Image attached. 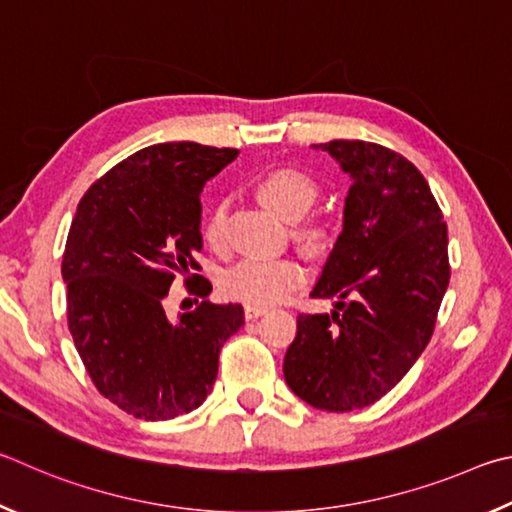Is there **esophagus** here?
Instances as JSON below:
<instances>
[{
	"instance_id": "obj_1",
	"label": "esophagus",
	"mask_w": 512,
	"mask_h": 512,
	"mask_svg": "<svg viewBox=\"0 0 512 512\" xmlns=\"http://www.w3.org/2000/svg\"><path fill=\"white\" fill-rule=\"evenodd\" d=\"M267 308L265 306H251V303H247L245 306V319H258L261 315H265Z\"/></svg>"
}]
</instances>
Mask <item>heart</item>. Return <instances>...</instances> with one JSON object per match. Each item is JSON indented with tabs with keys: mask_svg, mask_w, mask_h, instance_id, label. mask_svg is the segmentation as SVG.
Listing matches in <instances>:
<instances>
[{
	"mask_svg": "<svg viewBox=\"0 0 512 512\" xmlns=\"http://www.w3.org/2000/svg\"><path fill=\"white\" fill-rule=\"evenodd\" d=\"M254 193L267 211L281 220L294 222L306 215L319 197V186L312 177L294 168H274L256 179ZM224 211L220 206L204 218V240L211 247L220 245ZM303 238L317 240L315 229H303ZM306 281V270L294 258H247L233 265L222 276V290L227 297L251 303V306H270L283 301L288 294Z\"/></svg>",
	"mask_w": 512,
	"mask_h": 512,
	"instance_id": "1",
	"label": "heart"
}]
</instances>
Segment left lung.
Here are the masks:
<instances>
[{"mask_svg": "<svg viewBox=\"0 0 512 512\" xmlns=\"http://www.w3.org/2000/svg\"><path fill=\"white\" fill-rule=\"evenodd\" d=\"M351 177L342 233L312 288L335 310L299 315L283 375L321 411L373 405L416 364L450 283L447 227L418 168L369 141L321 146Z\"/></svg>", "mask_w": 512, "mask_h": 512, "instance_id": "obj_1", "label": "left lung"}]
</instances>
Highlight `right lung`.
Masks as SVG:
<instances>
[{"instance_id":"right-lung-1","label":"right lung","mask_w":512,"mask_h":512,"mask_svg":"<svg viewBox=\"0 0 512 512\" xmlns=\"http://www.w3.org/2000/svg\"><path fill=\"white\" fill-rule=\"evenodd\" d=\"M238 157L195 141L155 143L89 186L71 220L62 281L69 333L89 378L125 414L170 420L197 409L222 344L245 324L238 303H200L170 321L164 297L202 249L204 184ZM197 294H209L200 281Z\"/></svg>"}]
</instances>
